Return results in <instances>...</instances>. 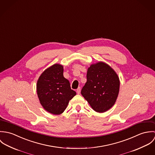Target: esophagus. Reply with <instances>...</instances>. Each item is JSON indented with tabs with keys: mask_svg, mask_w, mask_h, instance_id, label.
I'll list each match as a JSON object with an SVG mask.
<instances>
[{
	"mask_svg": "<svg viewBox=\"0 0 155 155\" xmlns=\"http://www.w3.org/2000/svg\"><path fill=\"white\" fill-rule=\"evenodd\" d=\"M81 88L80 87H79L77 89V90H76V92H77V94H79L80 93H81Z\"/></svg>",
	"mask_w": 155,
	"mask_h": 155,
	"instance_id": "1",
	"label": "esophagus"
}]
</instances>
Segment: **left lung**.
<instances>
[{"label": "left lung", "mask_w": 155, "mask_h": 155, "mask_svg": "<svg viewBox=\"0 0 155 155\" xmlns=\"http://www.w3.org/2000/svg\"><path fill=\"white\" fill-rule=\"evenodd\" d=\"M87 78L82 96L94 110L103 113L109 110L119 92L120 81L115 71L106 63L98 62L88 68Z\"/></svg>", "instance_id": "left-lung-1"}]
</instances>
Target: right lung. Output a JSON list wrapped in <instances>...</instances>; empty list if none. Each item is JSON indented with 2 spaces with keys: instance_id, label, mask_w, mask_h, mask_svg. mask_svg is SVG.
Masks as SVG:
<instances>
[{
  "instance_id": "1",
  "label": "right lung",
  "mask_w": 155,
  "mask_h": 155,
  "mask_svg": "<svg viewBox=\"0 0 155 155\" xmlns=\"http://www.w3.org/2000/svg\"><path fill=\"white\" fill-rule=\"evenodd\" d=\"M63 66L55 64L46 68L40 76L36 85L40 103L45 110L60 114L76 93L70 88L63 76Z\"/></svg>"
}]
</instances>
